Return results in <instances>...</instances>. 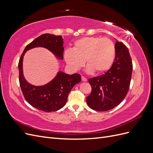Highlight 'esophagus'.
<instances>
[{
  "mask_svg": "<svg viewBox=\"0 0 153 153\" xmlns=\"http://www.w3.org/2000/svg\"><path fill=\"white\" fill-rule=\"evenodd\" d=\"M82 80L83 82H87V78H86L85 77L82 76Z\"/></svg>",
  "mask_w": 153,
  "mask_h": 153,
  "instance_id": "34e87169",
  "label": "esophagus"
}]
</instances>
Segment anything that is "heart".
<instances>
[{
  "label": "heart",
  "instance_id": "1",
  "mask_svg": "<svg viewBox=\"0 0 153 153\" xmlns=\"http://www.w3.org/2000/svg\"><path fill=\"white\" fill-rule=\"evenodd\" d=\"M115 56L113 41L108 38L85 37L74 43L73 50L64 52L68 65L75 70L81 68L85 60L88 71L97 73L105 72L111 68Z\"/></svg>",
  "mask_w": 153,
  "mask_h": 153
}]
</instances>
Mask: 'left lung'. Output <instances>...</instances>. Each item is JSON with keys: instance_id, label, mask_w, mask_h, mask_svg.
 Wrapping results in <instances>:
<instances>
[{"instance_id": "1", "label": "left lung", "mask_w": 153, "mask_h": 153, "mask_svg": "<svg viewBox=\"0 0 153 153\" xmlns=\"http://www.w3.org/2000/svg\"><path fill=\"white\" fill-rule=\"evenodd\" d=\"M115 57L112 67L103 75L89 78L91 93L86 98L88 106L96 111H108L121 103L130 85L133 64L128 48L116 40Z\"/></svg>"}]
</instances>
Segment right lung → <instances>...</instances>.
Wrapping results in <instances>:
<instances>
[{
  "label": "right lung",
  "instance_id": "add662e5",
  "mask_svg": "<svg viewBox=\"0 0 153 153\" xmlns=\"http://www.w3.org/2000/svg\"><path fill=\"white\" fill-rule=\"evenodd\" d=\"M35 47H44L49 50L57 57L63 59V39L61 36L44 34L39 36L26 46L18 62L19 82L22 93L30 105L46 112H55L62 108L67 102L68 96L72 88L81 81L79 74L73 75L59 71L48 84L35 86L27 82L23 75L22 62L27 50Z\"/></svg>",
  "mask_w": 153,
  "mask_h": 153
}]
</instances>
